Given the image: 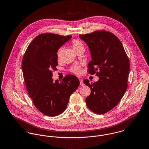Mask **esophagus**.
Listing matches in <instances>:
<instances>
[{"label":"esophagus","mask_w":149,"mask_h":149,"mask_svg":"<svg viewBox=\"0 0 149 149\" xmlns=\"http://www.w3.org/2000/svg\"><path fill=\"white\" fill-rule=\"evenodd\" d=\"M79 80H80V85L81 86H83L84 85V82H83L82 80L81 79H79Z\"/></svg>","instance_id":"1"}]
</instances>
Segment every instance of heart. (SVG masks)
<instances>
[{
  "mask_svg": "<svg viewBox=\"0 0 149 149\" xmlns=\"http://www.w3.org/2000/svg\"><path fill=\"white\" fill-rule=\"evenodd\" d=\"M71 45L73 48V49L74 50L75 52H76L77 50L81 48H84V46L82 41L79 39H73L71 41ZM62 48H59L57 51V58H59L61 55ZM70 72L76 74H79L81 72V65L80 64H75L74 65H72L69 68Z\"/></svg>",
  "mask_w": 149,
  "mask_h": 149,
  "instance_id": "b5f03b06",
  "label": "heart"
}]
</instances>
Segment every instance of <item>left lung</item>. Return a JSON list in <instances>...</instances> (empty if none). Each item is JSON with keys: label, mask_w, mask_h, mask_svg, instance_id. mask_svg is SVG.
I'll list each match as a JSON object with an SVG mask.
<instances>
[{"label": "left lung", "mask_w": 149, "mask_h": 149, "mask_svg": "<svg viewBox=\"0 0 149 149\" xmlns=\"http://www.w3.org/2000/svg\"><path fill=\"white\" fill-rule=\"evenodd\" d=\"M79 36L91 51L92 60L88 71L99 77L92 83L84 80L91 90L86 104L93 113L104 114L118 105L126 91L129 60L121 42L110 32L99 30Z\"/></svg>", "instance_id": "8db88e82"}]
</instances>
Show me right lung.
<instances>
[{
  "label": "right lung",
  "instance_id": "obj_1",
  "mask_svg": "<svg viewBox=\"0 0 149 149\" xmlns=\"http://www.w3.org/2000/svg\"><path fill=\"white\" fill-rule=\"evenodd\" d=\"M72 36L41 33L29 44L22 60V70L27 92L41 113L57 116L64 112L80 81L72 74L59 82L52 79V70L58 65L57 51Z\"/></svg>",
  "mask_w": 149,
  "mask_h": 149
}]
</instances>
